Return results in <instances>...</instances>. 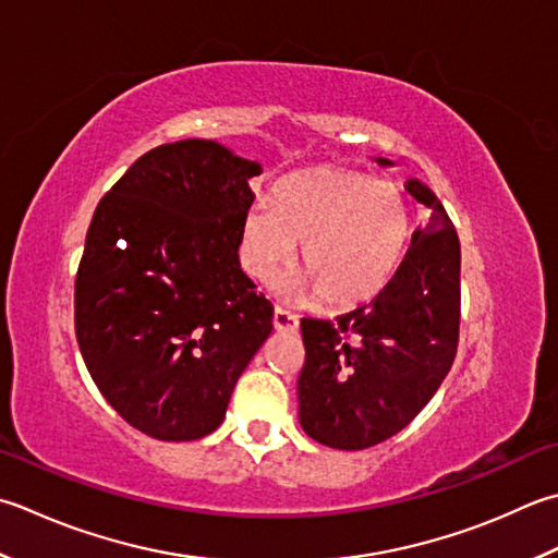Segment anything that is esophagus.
<instances>
[{
	"label": "esophagus",
	"instance_id": "1",
	"mask_svg": "<svg viewBox=\"0 0 558 558\" xmlns=\"http://www.w3.org/2000/svg\"><path fill=\"white\" fill-rule=\"evenodd\" d=\"M272 326H276V331H280V333H294L298 331L300 322H298V316L290 314L288 310L276 307V312H272Z\"/></svg>",
	"mask_w": 558,
	"mask_h": 558
}]
</instances>
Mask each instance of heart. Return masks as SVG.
Returning a JSON list of instances; mask_svg holds the SVG:
<instances>
[{
    "instance_id": "obj_1",
    "label": "heart",
    "mask_w": 558,
    "mask_h": 558,
    "mask_svg": "<svg viewBox=\"0 0 558 558\" xmlns=\"http://www.w3.org/2000/svg\"><path fill=\"white\" fill-rule=\"evenodd\" d=\"M413 234V207L395 183L363 171L322 167L282 179L276 195L256 198L242 217V260L268 282L302 244L304 272L282 292L329 307L375 300L399 272Z\"/></svg>"
}]
</instances>
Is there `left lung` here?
I'll return each instance as SVG.
<instances>
[{"label":"left lung","instance_id":"8db88e82","mask_svg":"<svg viewBox=\"0 0 558 558\" xmlns=\"http://www.w3.org/2000/svg\"><path fill=\"white\" fill-rule=\"evenodd\" d=\"M407 191L428 207L430 225L413 232L395 280L336 322L302 319L300 425L333 450H365L407 428L454 363L460 239L428 185L411 179Z\"/></svg>","mask_w":558,"mask_h":558}]
</instances>
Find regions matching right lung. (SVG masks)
Returning <instances> with one entry per match:
<instances>
[{
	"instance_id": "right-lung-1",
	"label": "right lung",
	"mask_w": 558,
	"mask_h": 558,
	"mask_svg": "<svg viewBox=\"0 0 558 558\" xmlns=\"http://www.w3.org/2000/svg\"><path fill=\"white\" fill-rule=\"evenodd\" d=\"M264 171L215 140L142 155L92 217L74 329L106 401L149 438L220 428L236 379L272 331L239 264L248 181Z\"/></svg>"
}]
</instances>
